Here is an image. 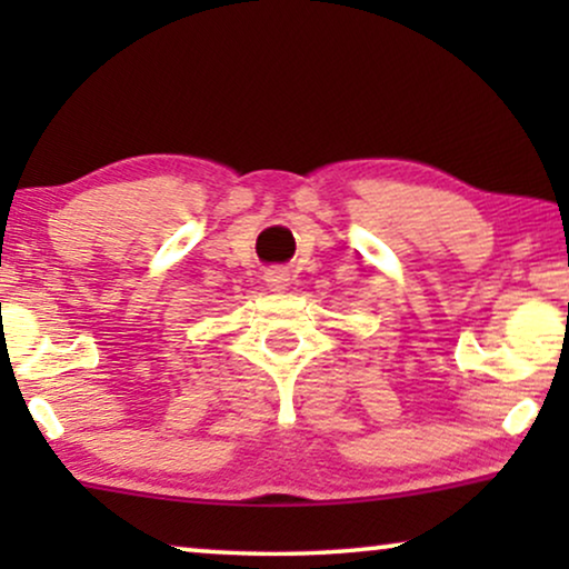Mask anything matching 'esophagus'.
I'll use <instances>...</instances> for the list:
<instances>
[{"label":"esophagus","instance_id":"1","mask_svg":"<svg viewBox=\"0 0 569 569\" xmlns=\"http://www.w3.org/2000/svg\"><path fill=\"white\" fill-rule=\"evenodd\" d=\"M263 279H267V287L271 292H282L290 287V271L284 267H271L263 271Z\"/></svg>","mask_w":569,"mask_h":569}]
</instances>
